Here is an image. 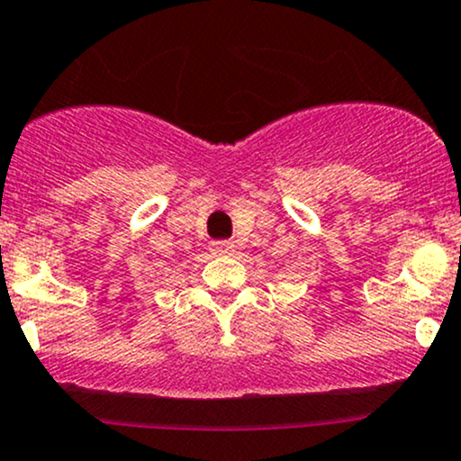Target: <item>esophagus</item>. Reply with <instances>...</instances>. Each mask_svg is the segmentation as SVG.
<instances>
[{"mask_svg": "<svg viewBox=\"0 0 461 461\" xmlns=\"http://www.w3.org/2000/svg\"><path fill=\"white\" fill-rule=\"evenodd\" d=\"M211 250H213L215 255H235V244H232V241H213V244H211Z\"/></svg>", "mask_w": 461, "mask_h": 461, "instance_id": "esophagus-1", "label": "esophagus"}]
</instances>
